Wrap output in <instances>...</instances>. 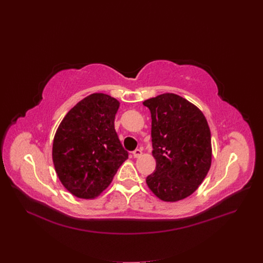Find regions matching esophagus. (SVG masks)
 Instances as JSON below:
<instances>
[{"instance_id":"1","label":"esophagus","mask_w":263,"mask_h":263,"mask_svg":"<svg viewBox=\"0 0 263 263\" xmlns=\"http://www.w3.org/2000/svg\"><path fill=\"white\" fill-rule=\"evenodd\" d=\"M142 150L141 149H135L134 151H133V156H134V158H140L141 156H142Z\"/></svg>"}]
</instances>
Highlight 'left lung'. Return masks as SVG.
Segmentation results:
<instances>
[{"label": "left lung", "mask_w": 263, "mask_h": 263, "mask_svg": "<svg viewBox=\"0 0 263 263\" xmlns=\"http://www.w3.org/2000/svg\"><path fill=\"white\" fill-rule=\"evenodd\" d=\"M151 113V141L156 172L148 187L163 201L192 195L208 174L211 132L201 110L176 93H162L143 102Z\"/></svg>", "instance_id": "left-lung-1"}]
</instances>
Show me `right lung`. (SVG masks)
Listing matches in <instances>:
<instances>
[{
    "instance_id": "1",
    "label": "right lung",
    "mask_w": 263,
    "mask_h": 263,
    "mask_svg": "<svg viewBox=\"0 0 263 263\" xmlns=\"http://www.w3.org/2000/svg\"><path fill=\"white\" fill-rule=\"evenodd\" d=\"M118 108L119 101L113 97L91 93L69 110L55 133V172L79 198L99 196L128 159L114 127Z\"/></svg>"
}]
</instances>
